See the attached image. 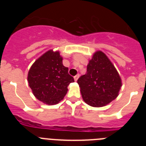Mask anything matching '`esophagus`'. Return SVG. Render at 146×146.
<instances>
[{
  "label": "esophagus",
  "mask_w": 146,
  "mask_h": 146,
  "mask_svg": "<svg viewBox=\"0 0 146 146\" xmlns=\"http://www.w3.org/2000/svg\"><path fill=\"white\" fill-rule=\"evenodd\" d=\"M79 77H80V74H77V75H75L74 77V80L75 81H77V80H78V78H79Z\"/></svg>",
  "instance_id": "obj_1"
}]
</instances>
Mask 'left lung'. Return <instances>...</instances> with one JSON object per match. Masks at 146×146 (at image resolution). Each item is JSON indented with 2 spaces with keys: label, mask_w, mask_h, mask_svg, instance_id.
I'll use <instances>...</instances> for the list:
<instances>
[{
  "label": "left lung",
  "mask_w": 146,
  "mask_h": 146,
  "mask_svg": "<svg viewBox=\"0 0 146 146\" xmlns=\"http://www.w3.org/2000/svg\"><path fill=\"white\" fill-rule=\"evenodd\" d=\"M77 83L85 102L95 108L105 106L114 100L122 85L119 74L102 51L94 54L86 74L77 80Z\"/></svg>",
  "instance_id": "obj_1"
}]
</instances>
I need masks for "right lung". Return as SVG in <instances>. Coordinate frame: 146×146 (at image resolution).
Masks as SVG:
<instances>
[{"label":"right lung","mask_w":146,"mask_h":146,"mask_svg":"<svg viewBox=\"0 0 146 146\" xmlns=\"http://www.w3.org/2000/svg\"><path fill=\"white\" fill-rule=\"evenodd\" d=\"M62 60L58 51L49 50L33 63L28 72V81L33 95L49 105L61 101L68 86L74 81Z\"/></svg>","instance_id":"add662e5"}]
</instances>
